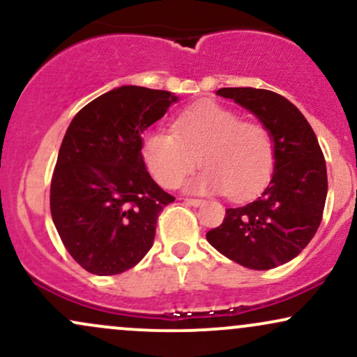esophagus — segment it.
Returning <instances> with one entry per match:
<instances>
[{
    "label": "esophagus",
    "instance_id": "esophagus-1",
    "mask_svg": "<svg viewBox=\"0 0 357 357\" xmlns=\"http://www.w3.org/2000/svg\"><path fill=\"white\" fill-rule=\"evenodd\" d=\"M184 202H186L188 204H191V206H202V204L204 203L203 199H196V198H186Z\"/></svg>",
    "mask_w": 357,
    "mask_h": 357
}]
</instances>
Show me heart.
<instances>
[{
  "label": "heart",
  "mask_w": 357,
  "mask_h": 357,
  "mask_svg": "<svg viewBox=\"0 0 357 357\" xmlns=\"http://www.w3.org/2000/svg\"><path fill=\"white\" fill-rule=\"evenodd\" d=\"M172 132L149 130L142 139V159L165 188L181 183L198 161L204 166L186 183L192 192H225L245 198L268 179L275 161L270 130L255 121H241L235 110L199 102L176 117Z\"/></svg>",
  "instance_id": "obj_1"
}]
</instances>
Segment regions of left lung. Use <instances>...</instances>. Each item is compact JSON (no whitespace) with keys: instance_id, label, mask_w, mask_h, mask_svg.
<instances>
[{"instance_id":"left-lung-1","label":"left lung","mask_w":357,"mask_h":357,"mask_svg":"<svg viewBox=\"0 0 357 357\" xmlns=\"http://www.w3.org/2000/svg\"><path fill=\"white\" fill-rule=\"evenodd\" d=\"M270 130L273 173L264 191L228 208L223 223L206 233L221 255L252 270H270L296 258L317 231L327 196V169L312 127L285 97L264 89H220Z\"/></svg>"}]
</instances>
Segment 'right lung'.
I'll use <instances>...</instances> for the list:
<instances>
[{
  "label": "right lung",
  "instance_id": "add662e5",
  "mask_svg": "<svg viewBox=\"0 0 357 357\" xmlns=\"http://www.w3.org/2000/svg\"><path fill=\"white\" fill-rule=\"evenodd\" d=\"M178 97L122 85L72 119L50 186V210L65 248L96 275L132 268L153 247L158 215L174 198L142 159V132Z\"/></svg>",
  "mask_w": 357,
  "mask_h": 357
}]
</instances>
